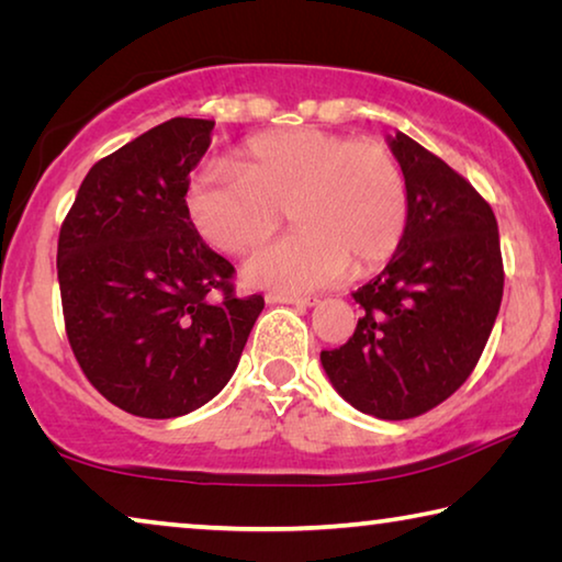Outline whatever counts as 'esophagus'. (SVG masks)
<instances>
[{"instance_id": "34e87169", "label": "esophagus", "mask_w": 562, "mask_h": 562, "mask_svg": "<svg viewBox=\"0 0 562 562\" xmlns=\"http://www.w3.org/2000/svg\"><path fill=\"white\" fill-rule=\"evenodd\" d=\"M265 300L270 304H294V307H312V304H317V297H300V294H282V292H268L265 294Z\"/></svg>"}]
</instances>
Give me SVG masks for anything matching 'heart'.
Here are the masks:
<instances>
[{
	"instance_id": "heart-1",
	"label": "heart",
	"mask_w": 562,
	"mask_h": 562,
	"mask_svg": "<svg viewBox=\"0 0 562 562\" xmlns=\"http://www.w3.org/2000/svg\"><path fill=\"white\" fill-rule=\"evenodd\" d=\"M188 215L227 255L260 247L284 221L297 231L245 265V280L280 292L319 290L392 258L408 225V183L384 140L322 128L255 136L233 166H205L186 190Z\"/></svg>"
}]
</instances>
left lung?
Here are the masks:
<instances>
[{"label":"left lung","mask_w":562,"mask_h":562,"mask_svg":"<svg viewBox=\"0 0 562 562\" xmlns=\"http://www.w3.org/2000/svg\"><path fill=\"white\" fill-rule=\"evenodd\" d=\"M389 146L408 183L404 240L351 294L355 335L322 367L361 414L402 422L446 402L479 364L503 297L498 223L461 173L406 133Z\"/></svg>","instance_id":"left-lung-1"}]
</instances>
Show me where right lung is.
<instances>
[{
  "mask_svg": "<svg viewBox=\"0 0 562 562\" xmlns=\"http://www.w3.org/2000/svg\"><path fill=\"white\" fill-rule=\"evenodd\" d=\"M215 123L170 119L83 178L56 250L66 337L113 406L144 418L201 408L233 376L262 294L237 297L235 268L188 215L186 190Z\"/></svg>",
  "mask_w": 562,
  "mask_h": 562,
  "instance_id": "obj_1",
  "label": "right lung"
}]
</instances>
